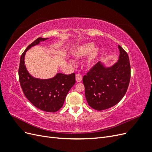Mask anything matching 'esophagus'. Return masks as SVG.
<instances>
[{"label": "esophagus", "instance_id": "1", "mask_svg": "<svg viewBox=\"0 0 152 152\" xmlns=\"http://www.w3.org/2000/svg\"><path fill=\"white\" fill-rule=\"evenodd\" d=\"M75 80L77 82H80L82 80V77L80 74H77L75 75Z\"/></svg>", "mask_w": 152, "mask_h": 152}]
</instances>
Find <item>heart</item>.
<instances>
[{
  "instance_id": "b5f03b06",
  "label": "heart",
  "mask_w": 152,
  "mask_h": 152,
  "mask_svg": "<svg viewBox=\"0 0 152 152\" xmlns=\"http://www.w3.org/2000/svg\"><path fill=\"white\" fill-rule=\"evenodd\" d=\"M94 47L93 43L84 44L78 47L74 53V56L76 58H82L88 55L87 62L89 65L94 63L97 60L101 53V48L98 46Z\"/></svg>"
}]
</instances>
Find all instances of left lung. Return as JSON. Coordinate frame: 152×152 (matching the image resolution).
<instances>
[{
	"instance_id": "left-lung-1",
	"label": "left lung",
	"mask_w": 152,
	"mask_h": 152,
	"mask_svg": "<svg viewBox=\"0 0 152 152\" xmlns=\"http://www.w3.org/2000/svg\"><path fill=\"white\" fill-rule=\"evenodd\" d=\"M118 60L111 66L99 62L83 77L87 103L102 111L117 104L125 95L131 78L127 53L118 45Z\"/></svg>"
}]
</instances>
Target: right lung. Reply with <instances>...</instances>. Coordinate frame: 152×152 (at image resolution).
Instances as JSON below:
<instances>
[{
	"instance_id": "add662e5",
	"label": "right lung",
	"mask_w": 152,
	"mask_h": 152,
	"mask_svg": "<svg viewBox=\"0 0 152 152\" xmlns=\"http://www.w3.org/2000/svg\"><path fill=\"white\" fill-rule=\"evenodd\" d=\"M48 39L39 37L26 48L20 58L18 74L21 89L29 102L42 111L56 112L63 107L68 91L75 84V73H58L50 79H40L32 76L25 64L27 50Z\"/></svg>"
}]
</instances>
